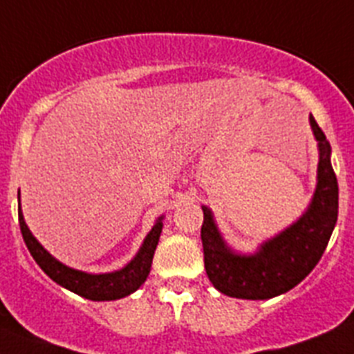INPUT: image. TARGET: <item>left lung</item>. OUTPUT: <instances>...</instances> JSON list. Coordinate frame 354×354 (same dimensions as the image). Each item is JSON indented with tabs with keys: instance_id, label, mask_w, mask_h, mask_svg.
Segmentation results:
<instances>
[{
	"instance_id": "left-lung-1",
	"label": "left lung",
	"mask_w": 354,
	"mask_h": 354,
	"mask_svg": "<svg viewBox=\"0 0 354 354\" xmlns=\"http://www.w3.org/2000/svg\"><path fill=\"white\" fill-rule=\"evenodd\" d=\"M310 126L319 147L317 185L308 209L290 227L261 243L252 254H241L225 241L212 210L201 205L205 270L218 292L248 301L273 299L295 288L322 257L337 225L338 182L331 145L313 115Z\"/></svg>"
}]
</instances>
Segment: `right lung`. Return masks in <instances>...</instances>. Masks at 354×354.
I'll return each instance as SVG.
<instances>
[{
	"instance_id": "add662e5",
	"label": "right lung",
	"mask_w": 354,
	"mask_h": 354,
	"mask_svg": "<svg viewBox=\"0 0 354 354\" xmlns=\"http://www.w3.org/2000/svg\"><path fill=\"white\" fill-rule=\"evenodd\" d=\"M19 200V194H17ZM19 227L23 239L26 243V248L35 259V263L39 264L46 275L52 281L59 284V286L66 288L70 292L77 293V295L90 299V301H117L122 297L131 295L136 292L142 284L145 283V279L151 272V264H153V255L158 245L160 234H162L163 227V216H160L154 221L153 228L149 234L145 236L144 243H142L140 250L136 252L126 266H122L120 270L108 273H88L82 270L70 268L66 264H62L50 254L43 245L34 237L30 232V228L25 223L23 212H21L19 203Z\"/></svg>"
}]
</instances>
